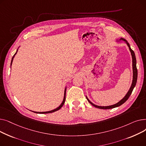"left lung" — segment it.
Returning <instances> with one entry per match:
<instances>
[{
  "label": "left lung",
  "mask_w": 146,
  "mask_h": 146,
  "mask_svg": "<svg viewBox=\"0 0 146 146\" xmlns=\"http://www.w3.org/2000/svg\"><path fill=\"white\" fill-rule=\"evenodd\" d=\"M121 41H124L127 45H128V47L129 48V50L130 51V52H131V56H132V61H133V82H132V84H131V87H130L128 92H127V94L125 95V96L122 98L121 100L120 101H119L118 103L114 104V105H110V106H98V105H96L95 104H94L92 102H91L89 99L88 98L87 96L86 97V99L88 101V102L92 105H93L94 106L96 107V108H99V109H103V110H108V109H112V108H116V107H118L120 105H121L122 104H123L124 102H126V101L127 100V99L129 98V96L131 95L132 92L134 88V87L135 86V85H136V83H137V66H136V58H135V53L134 52V51L131 48V47H130V45L129 44V43L127 42V41L125 39H124V38H121V39H119V40H117V42H120Z\"/></svg>",
  "instance_id": "1"
}]
</instances>
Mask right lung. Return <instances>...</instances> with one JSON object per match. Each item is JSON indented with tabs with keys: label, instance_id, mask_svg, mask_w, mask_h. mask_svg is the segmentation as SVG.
I'll return each mask as SVG.
<instances>
[{
	"label": "right lung",
	"instance_id": "add662e5",
	"mask_svg": "<svg viewBox=\"0 0 146 146\" xmlns=\"http://www.w3.org/2000/svg\"><path fill=\"white\" fill-rule=\"evenodd\" d=\"M18 50H17V52H15V54H14V56H13V57L12 58V60H11V65H12V61H13V58H14V57H15V56L17 54V52H18ZM66 89H65V90H64V98H63V102H62V103L61 104V105L58 106V107H57V108H56V109H54V110H51V111H46V112H35V111H32V112H35V113H52V112H55V111H58V110H59L61 107L63 106V105H64V102H65V100H66Z\"/></svg>",
	"mask_w": 146,
	"mask_h": 146
}]
</instances>
